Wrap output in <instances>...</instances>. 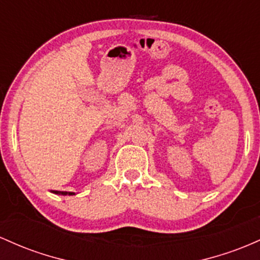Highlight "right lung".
Masks as SVG:
<instances>
[{
	"instance_id": "right-lung-1",
	"label": "right lung",
	"mask_w": 260,
	"mask_h": 260,
	"mask_svg": "<svg viewBox=\"0 0 260 260\" xmlns=\"http://www.w3.org/2000/svg\"><path fill=\"white\" fill-rule=\"evenodd\" d=\"M52 193H55V194H61V195H67V194H69V195H75V193H67V191H54V190H52Z\"/></svg>"
}]
</instances>
